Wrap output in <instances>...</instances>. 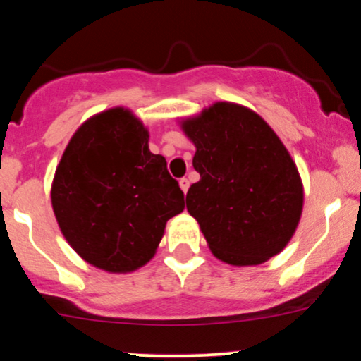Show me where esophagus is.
I'll list each match as a JSON object with an SVG mask.
<instances>
[{
  "instance_id": "1",
  "label": "esophagus",
  "mask_w": 361,
  "mask_h": 361,
  "mask_svg": "<svg viewBox=\"0 0 361 361\" xmlns=\"http://www.w3.org/2000/svg\"><path fill=\"white\" fill-rule=\"evenodd\" d=\"M180 186H181V190H183L185 193L188 192V188H190V180H188V178H181Z\"/></svg>"
}]
</instances>
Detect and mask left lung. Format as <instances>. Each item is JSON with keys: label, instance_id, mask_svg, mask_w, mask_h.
Listing matches in <instances>:
<instances>
[{"label": "left lung", "instance_id": "obj_1", "mask_svg": "<svg viewBox=\"0 0 361 361\" xmlns=\"http://www.w3.org/2000/svg\"><path fill=\"white\" fill-rule=\"evenodd\" d=\"M181 128L197 147L200 180L186 209L210 251L235 267L261 264L287 246L300 221L304 188L295 163L258 114L219 102Z\"/></svg>", "mask_w": 361, "mask_h": 361}]
</instances>
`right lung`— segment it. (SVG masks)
<instances>
[{
	"instance_id": "add662e5",
	"label": "right lung",
	"mask_w": 361,
	"mask_h": 361,
	"mask_svg": "<svg viewBox=\"0 0 361 361\" xmlns=\"http://www.w3.org/2000/svg\"><path fill=\"white\" fill-rule=\"evenodd\" d=\"M142 122L111 109L86 120L69 140L52 183V209L82 259L111 273L134 271L154 256L185 195L152 154Z\"/></svg>"
}]
</instances>
